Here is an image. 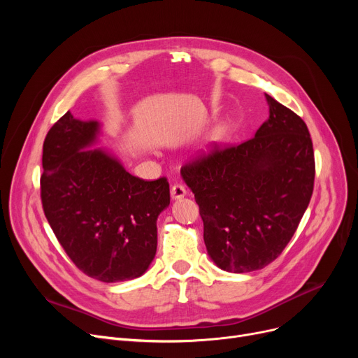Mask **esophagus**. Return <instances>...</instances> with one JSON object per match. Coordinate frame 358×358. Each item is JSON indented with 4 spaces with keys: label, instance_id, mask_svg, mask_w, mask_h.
<instances>
[{
    "label": "esophagus",
    "instance_id": "1",
    "mask_svg": "<svg viewBox=\"0 0 358 358\" xmlns=\"http://www.w3.org/2000/svg\"><path fill=\"white\" fill-rule=\"evenodd\" d=\"M187 194V189L182 184H174L171 187V197L173 199H181Z\"/></svg>",
    "mask_w": 358,
    "mask_h": 358
}]
</instances>
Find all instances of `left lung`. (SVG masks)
<instances>
[{
  "instance_id": "1",
  "label": "left lung",
  "mask_w": 358,
  "mask_h": 358,
  "mask_svg": "<svg viewBox=\"0 0 358 358\" xmlns=\"http://www.w3.org/2000/svg\"><path fill=\"white\" fill-rule=\"evenodd\" d=\"M270 117L239 145L213 143L181 168L216 266L250 273L290 242L313 193L315 157L306 123L266 94Z\"/></svg>"
}]
</instances>
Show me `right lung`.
I'll return each instance as SVG.
<instances>
[{
	"mask_svg": "<svg viewBox=\"0 0 358 358\" xmlns=\"http://www.w3.org/2000/svg\"><path fill=\"white\" fill-rule=\"evenodd\" d=\"M97 122L71 111L43 142L41 197L45 216L71 261L103 283L142 275L157 252V219L169 204L165 177L129 174L96 142Z\"/></svg>",
	"mask_w": 358,
	"mask_h": 358,
	"instance_id": "obj_1",
	"label": "right lung"
}]
</instances>
